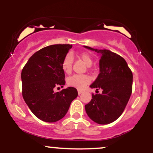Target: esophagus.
<instances>
[{"instance_id":"esophagus-1","label":"esophagus","mask_w":153,"mask_h":153,"mask_svg":"<svg viewBox=\"0 0 153 153\" xmlns=\"http://www.w3.org/2000/svg\"><path fill=\"white\" fill-rule=\"evenodd\" d=\"M82 93V91H80V90H78V95H80Z\"/></svg>"}]
</instances>
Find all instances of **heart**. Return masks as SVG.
<instances>
[{
	"instance_id": "b5f03b06",
	"label": "heart",
	"mask_w": 153,
	"mask_h": 153,
	"mask_svg": "<svg viewBox=\"0 0 153 153\" xmlns=\"http://www.w3.org/2000/svg\"><path fill=\"white\" fill-rule=\"evenodd\" d=\"M78 57L81 59L82 62L87 66H91L92 64V59L91 56L86 52H81L78 54ZM73 57L71 54H68L65 56L62 62V68L63 71L67 74H69L72 71ZM68 85L71 87L76 88L78 89H82L85 85L90 82V78L85 75H74L68 79Z\"/></svg>"
}]
</instances>
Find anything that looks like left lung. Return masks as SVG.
<instances>
[{"instance_id": "left-lung-1", "label": "left lung", "mask_w": 153, "mask_h": 153, "mask_svg": "<svg viewBox=\"0 0 153 153\" xmlns=\"http://www.w3.org/2000/svg\"><path fill=\"white\" fill-rule=\"evenodd\" d=\"M84 47L101 54L100 73L90 85L102 89V94H92V99L85 105V111L97 124H107L122 115L132 91L133 75L127 62L119 54L108 50Z\"/></svg>"}]
</instances>
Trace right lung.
<instances>
[{"instance_id": "add662e5", "label": "right lung", "mask_w": 153, "mask_h": 153, "mask_svg": "<svg viewBox=\"0 0 153 153\" xmlns=\"http://www.w3.org/2000/svg\"><path fill=\"white\" fill-rule=\"evenodd\" d=\"M71 45H53L33 54L22 71V96L37 118L55 122L65 116L72 101L78 96L77 89L68 87L54 92L65 84L62 62Z\"/></svg>"}]
</instances>
